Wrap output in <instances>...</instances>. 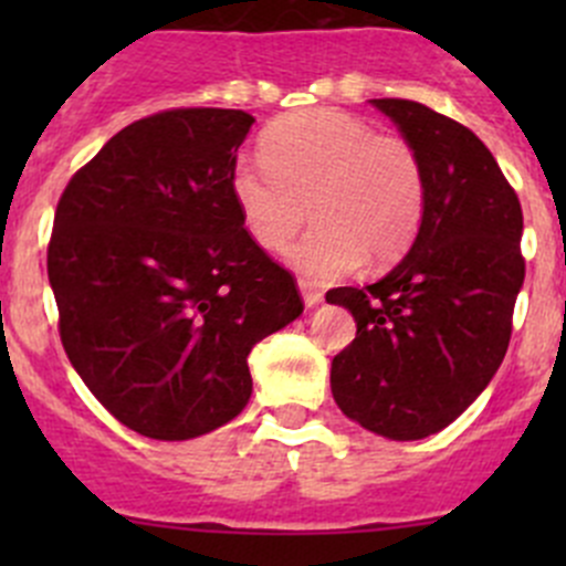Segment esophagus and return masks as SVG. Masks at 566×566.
<instances>
[{"mask_svg": "<svg viewBox=\"0 0 566 566\" xmlns=\"http://www.w3.org/2000/svg\"><path fill=\"white\" fill-rule=\"evenodd\" d=\"M298 290H301V298H304V304L310 306V310H312V306H317L319 301H323V293H319L317 287H312L310 282H298Z\"/></svg>", "mask_w": 566, "mask_h": 566, "instance_id": "esophagus-1", "label": "esophagus"}]
</instances>
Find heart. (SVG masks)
Wrapping results in <instances>:
<instances>
[{
    "instance_id": "b5f03b06",
    "label": "heart",
    "mask_w": 566,
    "mask_h": 566,
    "mask_svg": "<svg viewBox=\"0 0 566 566\" xmlns=\"http://www.w3.org/2000/svg\"><path fill=\"white\" fill-rule=\"evenodd\" d=\"M265 161L232 164L230 193L247 235L265 251L290 243L312 205L315 230L287 251V265L328 284L364 265L402 256L419 235L427 180L402 136L375 134L336 108L287 114L260 139Z\"/></svg>"
}]
</instances>
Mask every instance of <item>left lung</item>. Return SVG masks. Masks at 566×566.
I'll use <instances>...</instances> for the list:
<instances>
[{
  "mask_svg": "<svg viewBox=\"0 0 566 566\" xmlns=\"http://www.w3.org/2000/svg\"><path fill=\"white\" fill-rule=\"evenodd\" d=\"M369 104L419 153L427 208L384 279L325 295L356 319V339L331 361V394L364 430L419 441L452 424L504 361L526 276L523 210L465 125L416 101Z\"/></svg>",
  "mask_w": 566,
  "mask_h": 566,
  "instance_id": "8db88e82",
  "label": "left lung"
}]
</instances>
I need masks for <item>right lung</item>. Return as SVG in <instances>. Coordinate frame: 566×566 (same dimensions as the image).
Masks as SVG:
<instances>
[{"label": "right lung", "mask_w": 566, "mask_h": 566, "mask_svg": "<svg viewBox=\"0 0 566 566\" xmlns=\"http://www.w3.org/2000/svg\"><path fill=\"white\" fill-rule=\"evenodd\" d=\"M254 117L172 108L114 134L62 191L49 243L60 336L128 430L188 441L251 397L249 353L304 312L230 193Z\"/></svg>", "instance_id": "1"}]
</instances>
